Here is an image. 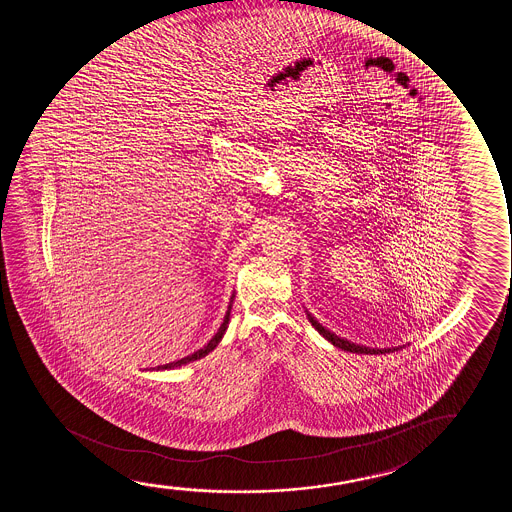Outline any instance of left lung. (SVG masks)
Instances as JSON below:
<instances>
[{
  "label": "left lung",
  "mask_w": 512,
  "mask_h": 512,
  "mask_svg": "<svg viewBox=\"0 0 512 512\" xmlns=\"http://www.w3.org/2000/svg\"><path fill=\"white\" fill-rule=\"evenodd\" d=\"M306 315H308V320L311 322V325H313V327H315V329L318 330V332H320V334H322L329 343L334 344L336 348H341V350L350 351V353H364V355H379V353L383 355V353H390V351H397L402 348V346H399V348H369V346H364V344L351 343L348 339L336 336L334 332H330L329 329H325L322 323L318 322L315 316L308 313V311H306Z\"/></svg>",
  "instance_id": "1"
}]
</instances>
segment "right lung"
Returning a JSON list of instances; mask_svg holds the SVG:
<instances>
[{
    "instance_id": "1",
    "label": "right lung",
    "mask_w": 512,
    "mask_h": 512,
    "mask_svg": "<svg viewBox=\"0 0 512 512\" xmlns=\"http://www.w3.org/2000/svg\"><path fill=\"white\" fill-rule=\"evenodd\" d=\"M232 299H234V295H232L231 304H229L227 313H225L224 322H222V325H220V329L217 330V334L211 337L210 343L206 344V346L201 348V350L194 351V353L189 355V357L182 358V360H176V362H169V364L166 365H159V367H155V369H152V371H169V369H176V367H182V365L189 364V362H194V360H199V358L206 357L210 351L215 350V348L218 346V343L222 341L225 330H227V325H229V320H231Z\"/></svg>"
}]
</instances>
